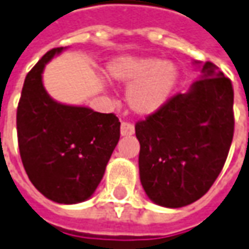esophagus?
Here are the masks:
<instances>
[{"instance_id": "34e87169", "label": "esophagus", "mask_w": 249, "mask_h": 249, "mask_svg": "<svg viewBox=\"0 0 249 249\" xmlns=\"http://www.w3.org/2000/svg\"><path fill=\"white\" fill-rule=\"evenodd\" d=\"M135 133V126L128 121H123L121 123V136H129Z\"/></svg>"}]
</instances>
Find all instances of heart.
Masks as SVG:
<instances>
[{"mask_svg":"<svg viewBox=\"0 0 249 249\" xmlns=\"http://www.w3.org/2000/svg\"><path fill=\"white\" fill-rule=\"evenodd\" d=\"M107 72L119 82L130 83L126 100L139 114L159 110L178 82L177 67L158 58H119L109 64Z\"/></svg>","mask_w":249,"mask_h":249,"instance_id":"1","label":"heart"}]
</instances>
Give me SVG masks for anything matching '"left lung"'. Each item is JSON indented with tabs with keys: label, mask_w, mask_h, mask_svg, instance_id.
<instances>
[{
	"label": "left lung",
	"mask_w": 249,
	"mask_h": 249,
	"mask_svg": "<svg viewBox=\"0 0 249 249\" xmlns=\"http://www.w3.org/2000/svg\"><path fill=\"white\" fill-rule=\"evenodd\" d=\"M135 125L139 170L155 203L182 208L205 196L225 164L234 132L233 88L214 64Z\"/></svg>",
	"instance_id": "left-lung-1"
}]
</instances>
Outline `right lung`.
<instances>
[{
	"label": "right lung",
	"mask_w": 249,
	"mask_h": 249,
	"mask_svg": "<svg viewBox=\"0 0 249 249\" xmlns=\"http://www.w3.org/2000/svg\"><path fill=\"white\" fill-rule=\"evenodd\" d=\"M52 48L25 76L17 107V140L22 166L37 190L53 202H82L94 193L120 139L114 113L62 105L41 82Z\"/></svg>",
	"instance_id": "add662e5"
}]
</instances>
